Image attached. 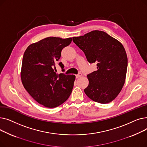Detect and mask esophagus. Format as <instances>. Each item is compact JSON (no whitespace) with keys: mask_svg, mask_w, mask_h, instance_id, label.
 Instances as JSON below:
<instances>
[{"mask_svg":"<svg viewBox=\"0 0 147 147\" xmlns=\"http://www.w3.org/2000/svg\"><path fill=\"white\" fill-rule=\"evenodd\" d=\"M82 76V74L81 73H79L78 74L76 75V78H80V77H81Z\"/></svg>","mask_w":147,"mask_h":147,"instance_id":"obj_1","label":"esophagus"}]
</instances>
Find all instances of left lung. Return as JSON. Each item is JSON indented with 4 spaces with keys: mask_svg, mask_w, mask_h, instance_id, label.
<instances>
[{
    "mask_svg": "<svg viewBox=\"0 0 147 147\" xmlns=\"http://www.w3.org/2000/svg\"><path fill=\"white\" fill-rule=\"evenodd\" d=\"M90 63H96L97 70L89 74L86 95L100 104L111 102L125 83L127 57L123 45L104 32L94 30L84 36L73 37Z\"/></svg>",
    "mask_w": 147,
    "mask_h": 147,
    "instance_id": "8db88e82",
    "label": "left lung"
}]
</instances>
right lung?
<instances>
[{
    "label": "right lung",
    "instance_id": "obj_1",
    "mask_svg": "<svg viewBox=\"0 0 147 147\" xmlns=\"http://www.w3.org/2000/svg\"><path fill=\"white\" fill-rule=\"evenodd\" d=\"M71 41V37H48L29 45L24 53L22 83L30 96L45 107L52 109L61 105L71 94L76 76L57 74L53 69L62 49ZM59 65L64 68L62 63Z\"/></svg>",
    "mask_w": 147,
    "mask_h": 147
}]
</instances>
